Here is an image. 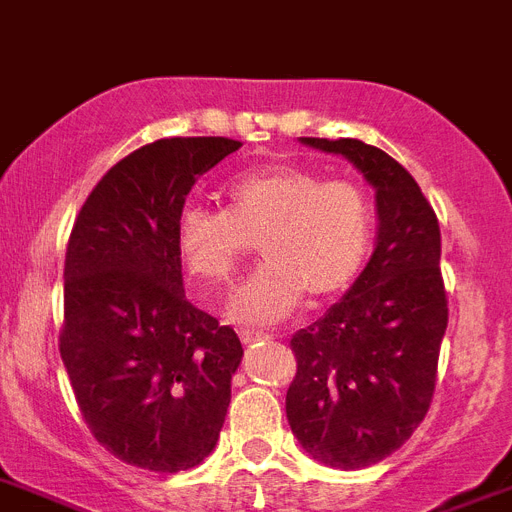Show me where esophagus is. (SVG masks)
Returning <instances> with one entry per match:
<instances>
[{"label":"esophagus","mask_w":512,"mask_h":512,"mask_svg":"<svg viewBox=\"0 0 512 512\" xmlns=\"http://www.w3.org/2000/svg\"><path fill=\"white\" fill-rule=\"evenodd\" d=\"M238 336H240V342H243V344H253V342H259V339H269L266 334H259V331H248V329L240 331Z\"/></svg>","instance_id":"34e87169"}]
</instances>
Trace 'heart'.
I'll return each mask as SVG.
<instances>
[{
  "instance_id": "obj_1",
  "label": "heart",
  "mask_w": 512,
  "mask_h": 512,
  "mask_svg": "<svg viewBox=\"0 0 512 512\" xmlns=\"http://www.w3.org/2000/svg\"><path fill=\"white\" fill-rule=\"evenodd\" d=\"M373 238L368 194L349 178H321L300 165L243 173L227 186V212L189 204L176 220V248L196 285L225 290L259 246L264 266L240 287L230 316L282 321L303 303H329L360 277Z\"/></svg>"
}]
</instances>
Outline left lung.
I'll list each match as a JSON object with an SVG mask.
<instances>
[{"label": "left lung", "instance_id": "1", "mask_svg": "<svg viewBox=\"0 0 512 512\" xmlns=\"http://www.w3.org/2000/svg\"><path fill=\"white\" fill-rule=\"evenodd\" d=\"M300 142L344 155L368 178L378 243L347 295L290 339L298 373L287 422L316 461L365 469L412 438L432 404L448 326L440 225L412 173L373 144Z\"/></svg>", "mask_w": 512, "mask_h": 512}]
</instances>
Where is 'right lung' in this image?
<instances>
[{
    "mask_svg": "<svg viewBox=\"0 0 512 512\" xmlns=\"http://www.w3.org/2000/svg\"><path fill=\"white\" fill-rule=\"evenodd\" d=\"M240 147L170 137L113 165L82 204L64 261L59 352L106 451L160 474L214 451L243 347L186 300L176 220L199 176Z\"/></svg>",
    "mask_w": 512,
    "mask_h": 512,
    "instance_id": "1",
    "label": "right lung"
}]
</instances>
